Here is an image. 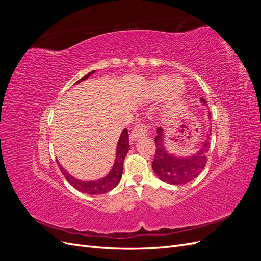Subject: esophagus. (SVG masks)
<instances>
[{"mask_svg": "<svg viewBox=\"0 0 261 261\" xmlns=\"http://www.w3.org/2000/svg\"><path fill=\"white\" fill-rule=\"evenodd\" d=\"M151 125H146V124H138L135 128L132 130L130 134V139L135 140L141 137H145L149 135L150 130H151Z\"/></svg>", "mask_w": 261, "mask_h": 261, "instance_id": "1", "label": "esophagus"}]
</instances>
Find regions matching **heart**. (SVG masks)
<instances>
[{
	"label": "heart",
	"mask_w": 261,
	"mask_h": 261,
	"mask_svg": "<svg viewBox=\"0 0 261 261\" xmlns=\"http://www.w3.org/2000/svg\"><path fill=\"white\" fill-rule=\"evenodd\" d=\"M183 84L179 81H173L171 77L161 76L155 78L150 85L149 94L152 98H160L171 89L173 98L178 99L183 92Z\"/></svg>",
	"instance_id": "obj_1"
}]
</instances>
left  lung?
<instances>
[{"label":"left lung","instance_id":"left-lung-1","mask_svg":"<svg viewBox=\"0 0 261 261\" xmlns=\"http://www.w3.org/2000/svg\"><path fill=\"white\" fill-rule=\"evenodd\" d=\"M201 102L203 105H207L203 98H201ZM154 143L156 149L152 162V170L155 175L165 183L172 185L189 183L199 175L207 163V152L209 151L208 140L204 141L203 146L196 153L187 156H177L167 151L164 147V133L161 127L156 128Z\"/></svg>","mask_w":261,"mask_h":261}]
</instances>
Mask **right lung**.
Instances as JSON below:
<instances>
[{
	"instance_id": "1",
	"label": "right lung",
	"mask_w": 261,
	"mask_h": 261,
	"mask_svg": "<svg viewBox=\"0 0 261 261\" xmlns=\"http://www.w3.org/2000/svg\"><path fill=\"white\" fill-rule=\"evenodd\" d=\"M93 72H90L89 74H87L85 77H83L82 80H80L78 82H76V84L81 83L87 78H89ZM129 150V141H128V133H127V128H125L121 136L120 139L117 141V146H116V158L115 161L113 164L112 170L110 171L109 174L107 176H105L103 178H100L97 180H81L77 179L75 177H73L70 174L64 170V168L59 163V168L62 172V174L64 175V177L66 178V180L68 183L72 185L73 187H75L77 191H80L82 193L85 194H90V195H98V194H106L112 189L120 183V180L122 178V174H123V163H124V159L126 154H127Z\"/></svg>"
}]
</instances>
